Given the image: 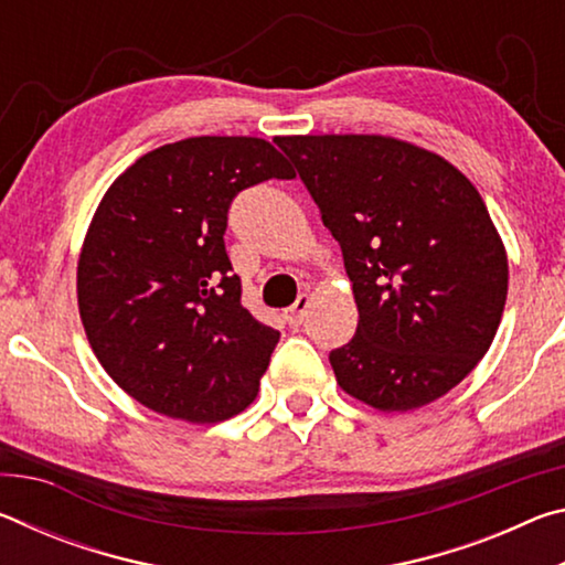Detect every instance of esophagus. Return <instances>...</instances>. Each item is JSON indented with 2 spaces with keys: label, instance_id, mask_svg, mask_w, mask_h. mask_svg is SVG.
Listing matches in <instances>:
<instances>
[{
  "label": "esophagus",
  "instance_id": "34e87169",
  "mask_svg": "<svg viewBox=\"0 0 565 565\" xmlns=\"http://www.w3.org/2000/svg\"><path fill=\"white\" fill-rule=\"evenodd\" d=\"M309 294H301L299 299H296V303L294 306H289V309H284V321L289 323L291 329H296V327H301L303 323V319H306V309H309Z\"/></svg>",
  "mask_w": 565,
  "mask_h": 565
}]
</instances>
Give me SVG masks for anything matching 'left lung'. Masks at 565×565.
<instances>
[{
	"instance_id": "8db88e82",
	"label": "left lung",
	"mask_w": 565,
	"mask_h": 565,
	"mask_svg": "<svg viewBox=\"0 0 565 565\" xmlns=\"http://www.w3.org/2000/svg\"><path fill=\"white\" fill-rule=\"evenodd\" d=\"M337 238L359 327L339 386L411 411L471 374L499 331L509 259L481 194L444 157L379 134L279 137Z\"/></svg>"
}]
</instances>
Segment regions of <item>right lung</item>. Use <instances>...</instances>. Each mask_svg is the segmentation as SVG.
I'll return each mask as SVG.
<instances>
[{"label":"right lung","instance_id":"1","mask_svg":"<svg viewBox=\"0 0 565 565\" xmlns=\"http://www.w3.org/2000/svg\"><path fill=\"white\" fill-rule=\"evenodd\" d=\"M256 137H191L114 181L76 266L87 339L131 398L169 418L218 424L259 394L279 331L242 303L224 234L234 196L294 179Z\"/></svg>","mask_w":565,"mask_h":565}]
</instances>
